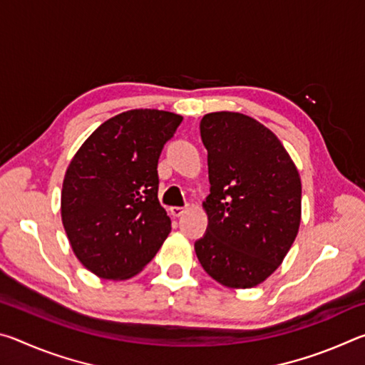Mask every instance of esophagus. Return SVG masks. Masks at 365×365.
<instances>
[{
  "label": "esophagus",
  "instance_id": "34e87169",
  "mask_svg": "<svg viewBox=\"0 0 365 365\" xmlns=\"http://www.w3.org/2000/svg\"><path fill=\"white\" fill-rule=\"evenodd\" d=\"M187 211V207H178V206H174V207H169V212L172 217H180V215Z\"/></svg>",
  "mask_w": 365,
  "mask_h": 365
}]
</instances>
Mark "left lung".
<instances>
[{"mask_svg": "<svg viewBox=\"0 0 365 365\" xmlns=\"http://www.w3.org/2000/svg\"><path fill=\"white\" fill-rule=\"evenodd\" d=\"M200 130L211 193L196 256L222 285L252 288L279 269L298 235V169L280 140L250 115L206 114Z\"/></svg>", "mask_w": 365, "mask_h": 365, "instance_id": "8db88e82", "label": "left lung"}]
</instances>
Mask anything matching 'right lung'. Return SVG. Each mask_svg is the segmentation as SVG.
I'll return each instance as SVG.
<instances>
[{
    "mask_svg": "<svg viewBox=\"0 0 365 365\" xmlns=\"http://www.w3.org/2000/svg\"><path fill=\"white\" fill-rule=\"evenodd\" d=\"M182 119L127 110L101 123L71 160L61 193L64 230L78 261L101 279L137 275L170 233L158 160Z\"/></svg>",
    "mask_w": 365,
    "mask_h": 365,
    "instance_id": "add662e5",
    "label": "right lung"
}]
</instances>
